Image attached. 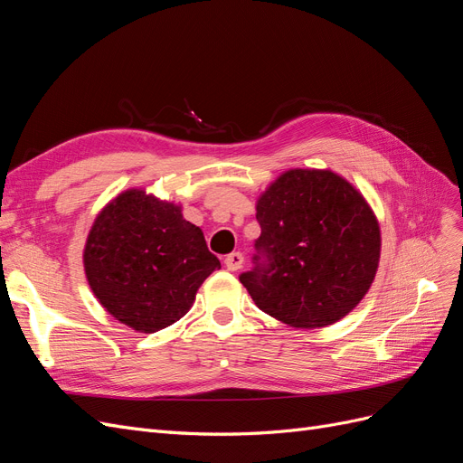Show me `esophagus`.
Masks as SVG:
<instances>
[{
    "mask_svg": "<svg viewBox=\"0 0 463 463\" xmlns=\"http://www.w3.org/2000/svg\"><path fill=\"white\" fill-rule=\"evenodd\" d=\"M223 264H226V269L232 272L240 270L243 266V255L240 253V250H235V253H230L226 259H223Z\"/></svg>",
    "mask_w": 463,
    "mask_h": 463,
    "instance_id": "34e87169",
    "label": "esophagus"
}]
</instances>
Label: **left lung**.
Instances as JSON below:
<instances>
[{
    "label": "left lung",
    "mask_w": 463,
    "mask_h": 463,
    "mask_svg": "<svg viewBox=\"0 0 463 463\" xmlns=\"http://www.w3.org/2000/svg\"><path fill=\"white\" fill-rule=\"evenodd\" d=\"M253 269L240 276L255 305L293 328L344 318L369 291L381 230L365 199L322 170H289L257 203Z\"/></svg>",
    "instance_id": "8db88e82"
}]
</instances>
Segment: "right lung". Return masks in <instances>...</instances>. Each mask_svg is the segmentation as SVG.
I'll list each match as a JSON object with an SVG mask.
<instances>
[{"label":"right lung","mask_w":463,"mask_h":463,"mask_svg":"<svg viewBox=\"0 0 463 463\" xmlns=\"http://www.w3.org/2000/svg\"><path fill=\"white\" fill-rule=\"evenodd\" d=\"M218 269L201 228L184 220L179 206L137 189L98 214L85 247V272L98 301L146 334L184 317Z\"/></svg>","instance_id":"right-lung-1"}]
</instances>
